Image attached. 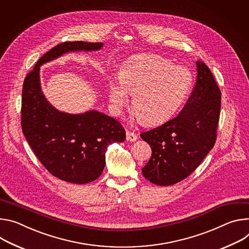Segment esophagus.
I'll use <instances>...</instances> for the list:
<instances>
[{"mask_svg": "<svg viewBox=\"0 0 249 249\" xmlns=\"http://www.w3.org/2000/svg\"><path fill=\"white\" fill-rule=\"evenodd\" d=\"M137 140V134L133 131H126V141L129 142H133Z\"/></svg>", "mask_w": 249, "mask_h": 249, "instance_id": "obj_1", "label": "esophagus"}]
</instances>
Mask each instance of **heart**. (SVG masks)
Wrapping results in <instances>:
<instances>
[{
  "label": "heart",
  "instance_id": "heart-1",
  "mask_svg": "<svg viewBox=\"0 0 249 249\" xmlns=\"http://www.w3.org/2000/svg\"><path fill=\"white\" fill-rule=\"evenodd\" d=\"M120 81L108 83V99L118 115L133 95L132 107L143 124H155L170 118L186 100L192 75L182 66L157 55H144L128 61Z\"/></svg>",
  "mask_w": 249,
  "mask_h": 249
}]
</instances>
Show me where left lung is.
<instances>
[{"instance_id":"obj_1","label":"left lung","mask_w":249,"mask_h":249,"mask_svg":"<svg viewBox=\"0 0 249 249\" xmlns=\"http://www.w3.org/2000/svg\"><path fill=\"white\" fill-rule=\"evenodd\" d=\"M196 66V86L179 115L141 134L152 150L142 172L155 185L184 180L214 145L222 97L209 67L200 60Z\"/></svg>"}]
</instances>
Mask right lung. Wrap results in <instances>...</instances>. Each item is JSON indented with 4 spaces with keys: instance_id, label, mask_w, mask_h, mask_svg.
<instances>
[{
    "instance_id": "right-lung-1",
    "label": "right lung",
    "mask_w": 249,
    "mask_h": 249,
    "mask_svg": "<svg viewBox=\"0 0 249 249\" xmlns=\"http://www.w3.org/2000/svg\"><path fill=\"white\" fill-rule=\"evenodd\" d=\"M103 42H63L46 52L26 75L21 99V127L43 166L60 180L87 184L99 178L107 147L124 142L125 131L114 118L96 109L68 114L54 107L41 90L40 66L78 51H99Z\"/></svg>"
}]
</instances>
